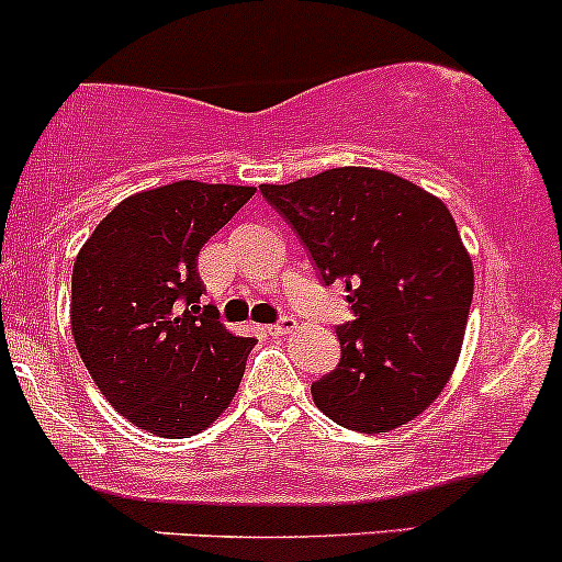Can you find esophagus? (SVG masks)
<instances>
[{
  "mask_svg": "<svg viewBox=\"0 0 562 562\" xmlns=\"http://www.w3.org/2000/svg\"><path fill=\"white\" fill-rule=\"evenodd\" d=\"M265 329H268L270 337H283V334H289L294 329V318H281V321H276V324H268Z\"/></svg>",
  "mask_w": 562,
  "mask_h": 562,
  "instance_id": "obj_1",
  "label": "esophagus"
}]
</instances>
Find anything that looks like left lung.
Instances as JSON below:
<instances>
[{
    "instance_id": "8db88e82",
    "label": "left lung",
    "mask_w": 562,
    "mask_h": 562,
    "mask_svg": "<svg viewBox=\"0 0 562 562\" xmlns=\"http://www.w3.org/2000/svg\"><path fill=\"white\" fill-rule=\"evenodd\" d=\"M260 191L300 233L324 283H342L358 315L337 329L342 361L313 382L315 406L366 435L417 419L451 380L475 286L449 206L371 167Z\"/></svg>"
}]
</instances>
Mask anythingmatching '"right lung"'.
<instances>
[{
  "label": "right lung",
  "mask_w": 562,
  "mask_h": 562,
  "mask_svg": "<svg viewBox=\"0 0 562 562\" xmlns=\"http://www.w3.org/2000/svg\"><path fill=\"white\" fill-rule=\"evenodd\" d=\"M257 188L178 180L116 204L79 249L71 331L103 398L159 438H188L231 406L255 337L201 311L199 251Z\"/></svg>",
  "instance_id": "1"
}]
</instances>
